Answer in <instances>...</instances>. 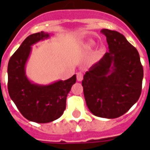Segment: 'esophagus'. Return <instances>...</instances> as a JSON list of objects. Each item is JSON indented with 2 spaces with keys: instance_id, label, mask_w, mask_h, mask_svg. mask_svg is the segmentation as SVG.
<instances>
[{
  "instance_id": "1",
  "label": "esophagus",
  "mask_w": 150,
  "mask_h": 150,
  "mask_svg": "<svg viewBox=\"0 0 150 150\" xmlns=\"http://www.w3.org/2000/svg\"><path fill=\"white\" fill-rule=\"evenodd\" d=\"M83 79V74L82 72H78L77 73V80L79 82H81Z\"/></svg>"
}]
</instances>
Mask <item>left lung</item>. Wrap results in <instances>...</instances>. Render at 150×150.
<instances>
[{
	"instance_id": "obj_1",
	"label": "left lung",
	"mask_w": 150,
	"mask_h": 150,
	"mask_svg": "<svg viewBox=\"0 0 150 150\" xmlns=\"http://www.w3.org/2000/svg\"><path fill=\"white\" fill-rule=\"evenodd\" d=\"M109 52L83 76L85 100L97 117L117 118L137 102L142 92L143 68L138 50L117 31L101 30Z\"/></svg>"
}]
</instances>
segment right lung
<instances>
[{
	"label": "right lung",
	"instance_id": "1",
	"mask_svg": "<svg viewBox=\"0 0 150 150\" xmlns=\"http://www.w3.org/2000/svg\"><path fill=\"white\" fill-rule=\"evenodd\" d=\"M50 37V33L40 32L25 40L11 57L8 65V89L9 96L20 113L29 121L48 123L59 118L66 108V99L76 75L49 85L32 82L25 75V64L32 46Z\"/></svg>",
	"mask_w": 150,
	"mask_h": 150
}]
</instances>
